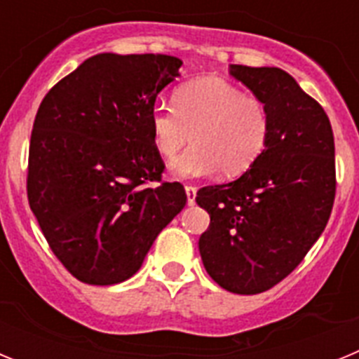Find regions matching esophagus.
Here are the masks:
<instances>
[{"instance_id":"obj_1","label":"esophagus","mask_w":359,"mask_h":359,"mask_svg":"<svg viewBox=\"0 0 359 359\" xmlns=\"http://www.w3.org/2000/svg\"><path fill=\"white\" fill-rule=\"evenodd\" d=\"M185 192H187V203H189V205H194V203H196V192H198V189H196V187H192V185H187Z\"/></svg>"}]
</instances>
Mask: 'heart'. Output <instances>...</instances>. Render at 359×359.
<instances>
[{
	"instance_id": "obj_1",
	"label": "heart",
	"mask_w": 359,
	"mask_h": 359,
	"mask_svg": "<svg viewBox=\"0 0 359 359\" xmlns=\"http://www.w3.org/2000/svg\"><path fill=\"white\" fill-rule=\"evenodd\" d=\"M172 107L156 106L149 116L152 144L163 158L176 156L189 140L192 147L170 163L177 180L221 172L233 177L248 170L268 140L264 104L230 82L201 77L174 91Z\"/></svg>"
}]
</instances>
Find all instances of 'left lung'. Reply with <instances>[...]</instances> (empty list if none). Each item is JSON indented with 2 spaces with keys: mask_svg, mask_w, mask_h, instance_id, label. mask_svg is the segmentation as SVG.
<instances>
[{
  "mask_svg": "<svg viewBox=\"0 0 359 359\" xmlns=\"http://www.w3.org/2000/svg\"><path fill=\"white\" fill-rule=\"evenodd\" d=\"M230 75L264 104L268 140L239 180L199 189L210 215L199 253L223 290L257 294L286 278L327 224L334 136L323 107L284 69L230 65Z\"/></svg>",
  "mask_w": 359,
  "mask_h": 359,
  "instance_id": "obj_1",
  "label": "left lung"
}]
</instances>
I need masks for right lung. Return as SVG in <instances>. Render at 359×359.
Returning <instances> with one entry per match:
<instances>
[{
  "mask_svg": "<svg viewBox=\"0 0 359 359\" xmlns=\"http://www.w3.org/2000/svg\"><path fill=\"white\" fill-rule=\"evenodd\" d=\"M183 62L161 53H98L57 82L32 129L27 192L50 248L93 286L128 280L183 210L149 116Z\"/></svg>",
  "mask_w": 359,
  "mask_h": 359,
  "instance_id": "right-lung-1",
  "label": "right lung"
}]
</instances>
